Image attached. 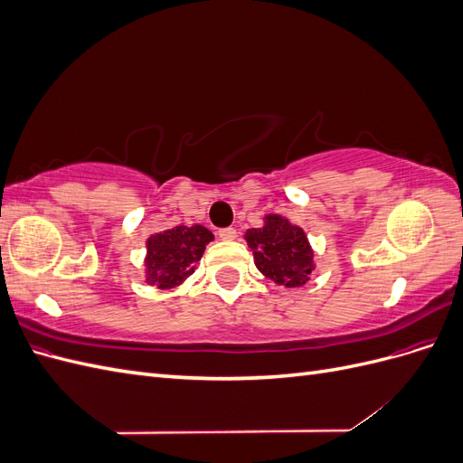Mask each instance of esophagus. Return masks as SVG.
Returning a JSON list of instances; mask_svg holds the SVG:
<instances>
[{
	"instance_id": "obj_1",
	"label": "esophagus",
	"mask_w": 463,
	"mask_h": 463,
	"mask_svg": "<svg viewBox=\"0 0 463 463\" xmlns=\"http://www.w3.org/2000/svg\"><path fill=\"white\" fill-rule=\"evenodd\" d=\"M218 235H220V240H223V241H232L237 237V232H235V228H222L218 232Z\"/></svg>"
}]
</instances>
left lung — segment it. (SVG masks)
<instances>
[{"mask_svg": "<svg viewBox=\"0 0 463 463\" xmlns=\"http://www.w3.org/2000/svg\"><path fill=\"white\" fill-rule=\"evenodd\" d=\"M257 269L278 286L299 288L313 270V250L305 232L282 216H266L262 228L245 233Z\"/></svg>", "mask_w": 463, "mask_h": 463, "instance_id": "1", "label": "left lung"}]
</instances>
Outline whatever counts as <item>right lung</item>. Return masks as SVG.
Instances as JSON below:
<instances>
[{
    "label": "right lung",
    "instance_id": "1",
    "mask_svg": "<svg viewBox=\"0 0 463 463\" xmlns=\"http://www.w3.org/2000/svg\"><path fill=\"white\" fill-rule=\"evenodd\" d=\"M214 235L203 226H175L146 241V282L160 289L179 286L194 272L206 245Z\"/></svg>",
    "mask_w": 463,
    "mask_h": 463
}]
</instances>
